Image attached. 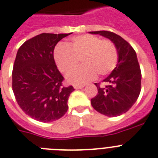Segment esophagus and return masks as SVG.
Wrapping results in <instances>:
<instances>
[{
	"label": "esophagus",
	"mask_w": 158,
	"mask_h": 158,
	"mask_svg": "<svg viewBox=\"0 0 158 158\" xmlns=\"http://www.w3.org/2000/svg\"><path fill=\"white\" fill-rule=\"evenodd\" d=\"M83 87H84L83 85H75L74 86L75 89H81V88H83Z\"/></svg>",
	"instance_id": "34e87169"
}]
</instances>
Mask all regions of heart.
<instances>
[{"mask_svg": "<svg viewBox=\"0 0 158 158\" xmlns=\"http://www.w3.org/2000/svg\"><path fill=\"white\" fill-rule=\"evenodd\" d=\"M54 59L60 71L64 74L74 70L81 60L83 66L66 76L70 83L83 84L97 75L105 76L114 70L118 63L116 46L110 40H101L92 35L73 37L66 44L55 48Z\"/></svg>", "mask_w": 158, "mask_h": 158, "instance_id": "1", "label": "heart"}]
</instances>
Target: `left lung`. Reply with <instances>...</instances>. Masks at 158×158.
Instances as JSON below:
<instances>
[{
  "label": "left lung",
  "mask_w": 158,
  "mask_h": 158,
  "mask_svg": "<svg viewBox=\"0 0 158 158\" xmlns=\"http://www.w3.org/2000/svg\"><path fill=\"white\" fill-rule=\"evenodd\" d=\"M110 39L116 46L118 61L111 74L104 79L105 88L95 83L98 94L91 99L92 107L108 117L127 112L137 101L141 90V71L136 52L120 35L107 31H90Z\"/></svg>",
  "instance_id": "8db88e82"
}]
</instances>
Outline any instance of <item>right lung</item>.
Listing matches in <instances>:
<instances>
[{
	"mask_svg": "<svg viewBox=\"0 0 158 158\" xmlns=\"http://www.w3.org/2000/svg\"><path fill=\"white\" fill-rule=\"evenodd\" d=\"M69 34L42 33L24 42L18 50L12 72V88L26 114L43 123L61 118L75 90L65 87L53 57L55 46Z\"/></svg>",
	"mask_w": 158,
	"mask_h": 158,
	"instance_id": "1",
	"label": "right lung"
}]
</instances>
